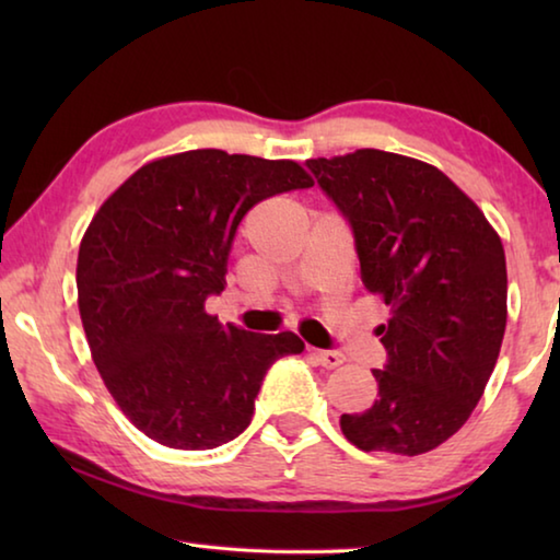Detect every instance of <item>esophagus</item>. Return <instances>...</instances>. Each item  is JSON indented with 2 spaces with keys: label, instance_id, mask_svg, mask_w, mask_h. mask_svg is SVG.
Wrapping results in <instances>:
<instances>
[{
  "label": "esophagus",
  "instance_id": "obj_1",
  "mask_svg": "<svg viewBox=\"0 0 560 560\" xmlns=\"http://www.w3.org/2000/svg\"><path fill=\"white\" fill-rule=\"evenodd\" d=\"M308 355L314 358L316 365H324V368H338L343 365V353H338V350H320V348H308Z\"/></svg>",
  "mask_w": 560,
  "mask_h": 560
}]
</instances>
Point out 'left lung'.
Returning a JSON list of instances; mask_svg holds the SVG:
<instances>
[{
	"instance_id": "1",
	"label": "left lung",
	"mask_w": 560,
	"mask_h": 560,
	"mask_svg": "<svg viewBox=\"0 0 560 560\" xmlns=\"http://www.w3.org/2000/svg\"><path fill=\"white\" fill-rule=\"evenodd\" d=\"M353 232L360 279L393 316L377 328L387 353L377 397L340 417L363 452H430L469 420L506 328V257L487 217L420 160L355 150L306 160Z\"/></svg>"
}]
</instances>
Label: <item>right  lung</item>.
I'll return each mask as SVG.
<instances>
[{
	"label": "right lung",
	"mask_w": 560,
	"mask_h": 560,
	"mask_svg": "<svg viewBox=\"0 0 560 560\" xmlns=\"http://www.w3.org/2000/svg\"><path fill=\"white\" fill-rule=\"evenodd\" d=\"M314 179L293 160L189 150L130 175L93 217L75 287L93 363L128 420L173 450H214L249 428L264 375L303 340L249 334L205 311L224 291L236 226Z\"/></svg>",
	"instance_id": "1"
}]
</instances>
